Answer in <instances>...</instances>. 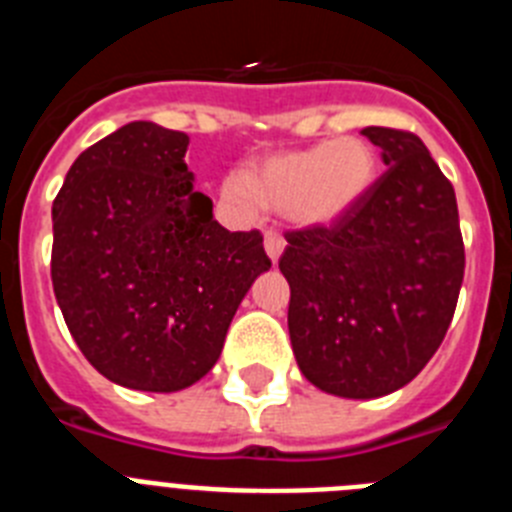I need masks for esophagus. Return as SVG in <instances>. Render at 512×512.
<instances>
[{
    "mask_svg": "<svg viewBox=\"0 0 512 512\" xmlns=\"http://www.w3.org/2000/svg\"><path fill=\"white\" fill-rule=\"evenodd\" d=\"M264 248H266V256H269V259L277 264L279 256H282V251H284V238L279 233H271L269 230L264 238Z\"/></svg>",
    "mask_w": 512,
    "mask_h": 512,
    "instance_id": "34e87169",
    "label": "esophagus"
}]
</instances>
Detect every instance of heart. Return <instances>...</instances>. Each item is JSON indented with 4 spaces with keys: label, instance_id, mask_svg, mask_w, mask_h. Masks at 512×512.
Here are the masks:
<instances>
[{
    "label": "heart",
    "instance_id": "1",
    "mask_svg": "<svg viewBox=\"0 0 512 512\" xmlns=\"http://www.w3.org/2000/svg\"><path fill=\"white\" fill-rule=\"evenodd\" d=\"M379 156L369 140L346 135L284 151L253 164L246 176H228L223 202L238 215L279 210L297 228H330L372 192Z\"/></svg>",
    "mask_w": 512,
    "mask_h": 512
}]
</instances>
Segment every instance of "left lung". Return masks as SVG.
I'll return each instance as SVG.
<instances>
[{
  "label": "left lung",
  "mask_w": 512,
  "mask_h": 512,
  "mask_svg": "<svg viewBox=\"0 0 512 512\" xmlns=\"http://www.w3.org/2000/svg\"><path fill=\"white\" fill-rule=\"evenodd\" d=\"M387 166L330 228L287 233L289 338L318 390L374 400L413 382L441 346L464 279L451 182L423 140L364 128Z\"/></svg>",
  "instance_id": "8db88e82"
}]
</instances>
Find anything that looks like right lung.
Instances as JSON below:
<instances>
[{"instance_id":"add662e5","label":"right lung","mask_w":512,"mask_h":512,"mask_svg":"<svg viewBox=\"0 0 512 512\" xmlns=\"http://www.w3.org/2000/svg\"><path fill=\"white\" fill-rule=\"evenodd\" d=\"M187 146V133L128 122L76 158L53 202L63 320L89 364L128 390L200 382L271 266L259 230L230 233L194 192Z\"/></svg>"}]
</instances>
